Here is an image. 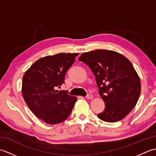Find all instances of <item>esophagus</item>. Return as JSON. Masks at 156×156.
Here are the masks:
<instances>
[{
    "label": "esophagus",
    "instance_id": "obj_1",
    "mask_svg": "<svg viewBox=\"0 0 156 156\" xmlns=\"http://www.w3.org/2000/svg\"><path fill=\"white\" fill-rule=\"evenodd\" d=\"M86 97H87V99H92L93 98V96H92L91 94H88Z\"/></svg>",
    "mask_w": 156,
    "mask_h": 156
}]
</instances>
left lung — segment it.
<instances>
[{"label": "left lung", "instance_id": "obj_1", "mask_svg": "<svg viewBox=\"0 0 156 156\" xmlns=\"http://www.w3.org/2000/svg\"><path fill=\"white\" fill-rule=\"evenodd\" d=\"M78 60L90 68L105 102V110L97 117L109 122L125 117L141 93L140 79L131 62L118 52L106 49L84 53Z\"/></svg>", "mask_w": 156, "mask_h": 156}]
</instances>
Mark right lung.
I'll list each match as a JSON object with an SVG mask.
<instances>
[{"label": "right lung", "instance_id": "obj_1", "mask_svg": "<svg viewBox=\"0 0 156 156\" xmlns=\"http://www.w3.org/2000/svg\"><path fill=\"white\" fill-rule=\"evenodd\" d=\"M78 55L60 53L39 59L25 72L22 94L36 117L48 124L64 121L70 115L77 98L66 90H56L64 83L66 72Z\"/></svg>", "mask_w": 156, "mask_h": 156}]
</instances>
